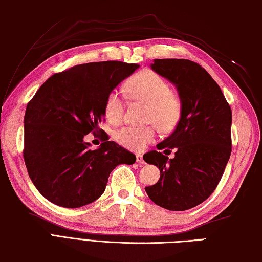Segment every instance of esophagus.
<instances>
[{"instance_id":"34e87169","label":"esophagus","mask_w":262,"mask_h":262,"mask_svg":"<svg viewBox=\"0 0 262 262\" xmlns=\"http://www.w3.org/2000/svg\"><path fill=\"white\" fill-rule=\"evenodd\" d=\"M136 162L140 164H145V161H144L142 154H136Z\"/></svg>"}]
</instances>
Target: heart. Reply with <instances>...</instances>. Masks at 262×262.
<instances>
[{
    "label": "heart",
    "instance_id": "1",
    "mask_svg": "<svg viewBox=\"0 0 262 262\" xmlns=\"http://www.w3.org/2000/svg\"><path fill=\"white\" fill-rule=\"evenodd\" d=\"M126 92L132 99L148 104L147 119L161 129L173 127L181 115V102L162 76L145 70L136 74L126 83ZM124 113V99L118 91L111 92L105 101V115L111 122H119ZM154 127L125 126L116 133V140L126 148L140 151L155 138Z\"/></svg>",
    "mask_w": 262,
    "mask_h": 262
}]
</instances>
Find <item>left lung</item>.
Wrapping results in <instances>:
<instances>
[{"label":"left lung","mask_w":262,"mask_h":262,"mask_svg":"<svg viewBox=\"0 0 262 262\" xmlns=\"http://www.w3.org/2000/svg\"><path fill=\"white\" fill-rule=\"evenodd\" d=\"M151 69L177 88L181 115L173 133L157 145L176 148L174 158L158 151L143 157L160 170L159 181L145 191L160 207L187 210L205 202L224 173L232 149V110L213 77L192 60L154 59Z\"/></svg>","instance_id":"1"}]
</instances>
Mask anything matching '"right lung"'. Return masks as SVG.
I'll list each match as a JSON object with an SVG mask.
<instances>
[{
  "mask_svg": "<svg viewBox=\"0 0 262 262\" xmlns=\"http://www.w3.org/2000/svg\"><path fill=\"white\" fill-rule=\"evenodd\" d=\"M140 68L117 60L76 65L54 74L28 103L24 159L33 185L49 202L65 208L93 203L103 193L117 165L136 157L113 141L90 148L114 89Z\"/></svg>",
  "mask_w": 262,
  "mask_h": 262,
  "instance_id": "add662e5",
  "label": "right lung"
}]
</instances>
